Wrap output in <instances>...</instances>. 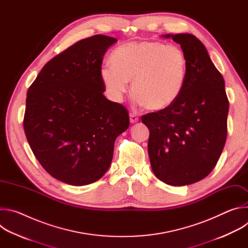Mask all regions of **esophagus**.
<instances>
[{"instance_id": "34e87169", "label": "esophagus", "mask_w": 248, "mask_h": 248, "mask_svg": "<svg viewBox=\"0 0 248 248\" xmlns=\"http://www.w3.org/2000/svg\"><path fill=\"white\" fill-rule=\"evenodd\" d=\"M138 120H139V119H138V117H137L136 115H134V114H129V121H130L131 124L137 123Z\"/></svg>"}]
</instances>
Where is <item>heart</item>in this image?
<instances>
[{
  "mask_svg": "<svg viewBox=\"0 0 248 248\" xmlns=\"http://www.w3.org/2000/svg\"><path fill=\"white\" fill-rule=\"evenodd\" d=\"M112 64L100 69L101 80L115 102H121L132 81L135 102L153 112L172 106L185 88L187 59L176 45L159 41L124 44L111 57Z\"/></svg>",
  "mask_w": 248,
  "mask_h": 248,
  "instance_id": "obj_1",
  "label": "heart"
}]
</instances>
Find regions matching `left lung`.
<instances>
[{
  "mask_svg": "<svg viewBox=\"0 0 248 248\" xmlns=\"http://www.w3.org/2000/svg\"><path fill=\"white\" fill-rule=\"evenodd\" d=\"M186 55L187 74L180 98L170 108L141 117L150 135L151 168L163 183L182 186L213 170L227 139L229 100L225 81L203 43L188 33L166 34Z\"/></svg>",
  "mask_w": 248,
  "mask_h": 248,
  "instance_id": "left-lung-1",
  "label": "left lung"
}]
</instances>
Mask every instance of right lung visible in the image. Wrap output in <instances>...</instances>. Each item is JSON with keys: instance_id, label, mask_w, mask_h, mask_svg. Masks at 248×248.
<instances>
[{"instance_id": "add662e5", "label": "right lung", "mask_w": 248, "mask_h": 248, "mask_svg": "<svg viewBox=\"0 0 248 248\" xmlns=\"http://www.w3.org/2000/svg\"><path fill=\"white\" fill-rule=\"evenodd\" d=\"M117 42L94 35L49 61L27 91L24 132L33 154L53 178L86 186L109 169L116 138L129 126L122 104L104 96L100 69Z\"/></svg>"}]
</instances>
